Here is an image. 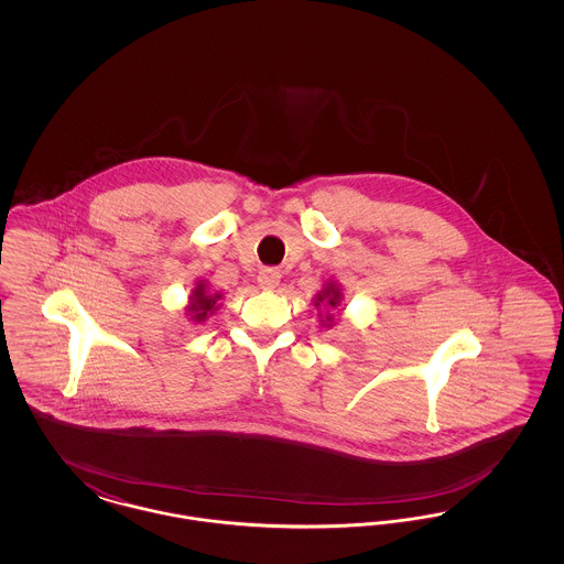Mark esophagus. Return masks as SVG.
<instances>
[{
  "label": "esophagus",
  "instance_id": "obj_1",
  "mask_svg": "<svg viewBox=\"0 0 564 564\" xmlns=\"http://www.w3.org/2000/svg\"><path fill=\"white\" fill-rule=\"evenodd\" d=\"M279 281H281L279 270L262 269L258 272V285H260L262 290H274V288L279 285Z\"/></svg>",
  "mask_w": 564,
  "mask_h": 564
}]
</instances>
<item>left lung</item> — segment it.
<instances>
[{
  "instance_id": "1",
  "label": "left lung",
  "mask_w": 564,
  "mask_h": 564,
  "mask_svg": "<svg viewBox=\"0 0 564 564\" xmlns=\"http://www.w3.org/2000/svg\"><path fill=\"white\" fill-rule=\"evenodd\" d=\"M315 306L322 308L319 319H322L323 327H332L334 325V311L340 306L343 302V292L334 281H327L323 285L322 292L313 297Z\"/></svg>"
}]
</instances>
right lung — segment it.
Masks as SVG:
<instances>
[{"label": "right lung", "instance_id": "right-lung-1", "mask_svg": "<svg viewBox=\"0 0 564 564\" xmlns=\"http://www.w3.org/2000/svg\"><path fill=\"white\" fill-rule=\"evenodd\" d=\"M219 300H221L219 292H212L205 281H198L196 288L189 294L188 306H186L188 313L186 315L194 323L207 322L219 308Z\"/></svg>", "mask_w": 564, "mask_h": 564}]
</instances>
